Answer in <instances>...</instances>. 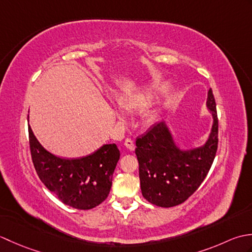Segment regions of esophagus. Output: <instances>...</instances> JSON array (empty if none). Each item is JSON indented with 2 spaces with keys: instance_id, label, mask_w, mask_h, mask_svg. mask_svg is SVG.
I'll use <instances>...</instances> for the list:
<instances>
[{
  "instance_id": "34e87169",
  "label": "esophagus",
  "mask_w": 252,
  "mask_h": 252,
  "mask_svg": "<svg viewBox=\"0 0 252 252\" xmlns=\"http://www.w3.org/2000/svg\"><path fill=\"white\" fill-rule=\"evenodd\" d=\"M125 146H126V148H129L130 151H134V149H135L134 141L131 140V138H126V140L125 141Z\"/></svg>"
}]
</instances>
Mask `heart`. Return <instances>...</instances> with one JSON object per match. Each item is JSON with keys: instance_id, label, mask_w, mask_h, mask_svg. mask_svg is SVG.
Segmentation results:
<instances>
[{"instance_id": "1", "label": "heart", "mask_w": 252, "mask_h": 252, "mask_svg": "<svg viewBox=\"0 0 252 252\" xmlns=\"http://www.w3.org/2000/svg\"><path fill=\"white\" fill-rule=\"evenodd\" d=\"M157 88L156 85H151V87L143 88L137 90L135 92L123 96L119 99V105L122 109L126 111H141L152 103V100L156 94ZM120 118H122L121 114H118Z\"/></svg>"}]
</instances>
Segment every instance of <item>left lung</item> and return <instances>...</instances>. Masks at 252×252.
<instances>
[{
  "mask_svg": "<svg viewBox=\"0 0 252 252\" xmlns=\"http://www.w3.org/2000/svg\"><path fill=\"white\" fill-rule=\"evenodd\" d=\"M207 107L213 123L210 135L200 147L182 151L163 121L136 138L142 194L153 205L163 208L178 206L189 199L206 179L219 142L217 105L211 89L208 92Z\"/></svg>",
  "mask_w": 252,
  "mask_h": 252,
  "instance_id": "obj_1",
  "label": "left lung"
}]
</instances>
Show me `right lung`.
<instances>
[{"instance_id": "add662e5", "label": "right lung", "mask_w": 252, "mask_h": 252, "mask_svg": "<svg viewBox=\"0 0 252 252\" xmlns=\"http://www.w3.org/2000/svg\"><path fill=\"white\" fill-rule=\"evenodd\" d=\"M28 131L36 174L62 202L79 210H89L108 197L112 174L120 158L116 144H106L82 158L65 159L47 152L36 140L30 126Z\"/></svg>"}]
</instances>
